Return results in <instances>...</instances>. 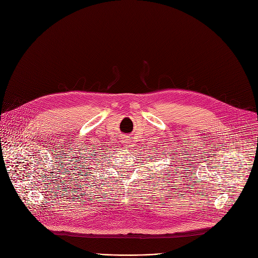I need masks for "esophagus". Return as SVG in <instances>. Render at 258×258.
I'll list each match as a JSON object with an SVG mask.
<instances>
[{
    "mask_svg": "<svg viewBox=\"0 0 258 258\" xmlns=\"http://www.w3.org/2000/svg\"><path fill=\"white\" fill-rule=\"evenodd\" d=\"M122 143L126 146V148H132V146H133V143L127 136H125L123 139H122Z\"/></svg>",
    "mask_w": 258,
    "mask_h": 258,
    "instance_id": "obj_1",
    "label": "esophagus"
}]
</instances>
